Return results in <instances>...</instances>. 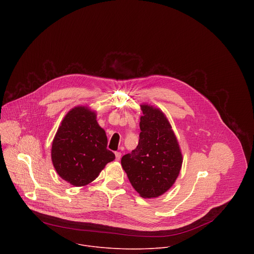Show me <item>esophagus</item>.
<instances>
[{"mask_svg": "<svg viewBox=\"0 0 254 254\" xmlns=\"http://www.w3.org/2000/svg\"><path fill=\"white\" fill-rule=\"evenodd\" d=\"M121 158H122V153L116 152V160H117V161H120Z\"/></svg>", "mask_w": 254, "mask_h": 254, "instance_id": "34e87169", "label": "esophagus"}]
</instances>
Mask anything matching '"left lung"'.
Here are the masks:
<instances>
[{"label":"left lung","mask_w":254,"mask_h":254,"mask_svg":"<svg viewBox=\"0 0 254 254\" xmlns=\"http://www.w3.org/2000/svg\"><path fill=\"white\" fill-rule=\"evenodd\" d=\"M136 148L122 158L131 186L142 198H156L175 183L183 163L172 127L159 108L141 104Z\"/></svg>","instance_id":"1"}]
</instances>
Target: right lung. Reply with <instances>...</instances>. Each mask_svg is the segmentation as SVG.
<instances>
[{
    "mask_svg": "<svg viewBox=\"0 0 254 254\" xmlns=\"http://www.w3.org/2000/svg\"><path fill=\"white\" fill-rule=\"evenodd\" d=\"M107 137L87 106L72 108L64 117L52 141L51 159L57 174L75 187L95 180L107 163L116 159L106 149Z\"/></svg>",
    "mask_w": 254,
    "mask_h": 254,
    "instance_id": "add662e5",
    "label": "right lung"
}]
</instances>
